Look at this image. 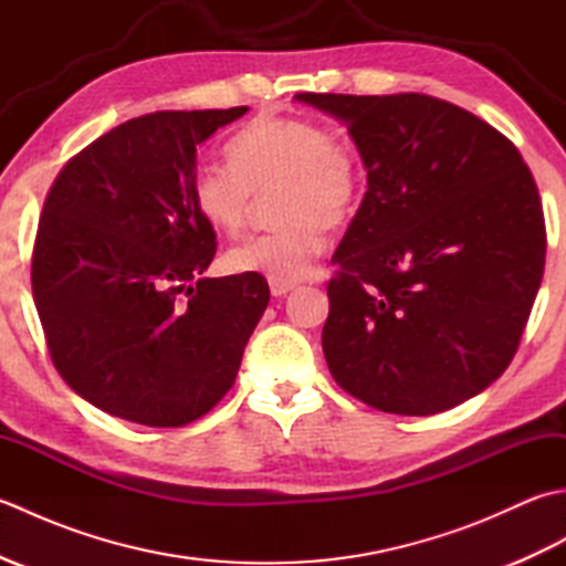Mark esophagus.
I'll return each instance as SVG.
<instances>
[{"label": "esophagus", "mask_w": 566, "mask_h": 566, "mask_svg": "<svg viewBox=\"0 0 566 566\" xmlns=\"http://www.w3.org/2000/svg\"><path fill=\"white\" fill-rule=\"evenodd\" d=\"M294 282H276V280H270V292L272 296H286L292 290H294Z\"/></svg>", "instance_id": "34e87169"}]
</instances>
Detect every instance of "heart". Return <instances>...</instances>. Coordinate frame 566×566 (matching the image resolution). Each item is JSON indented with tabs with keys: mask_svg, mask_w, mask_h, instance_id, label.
I'll list each match as a JSON object with an SVG mask.
<instances>
[{
	"mask_svg": "<svg viewBox=\"0 0 566 566\" xmlns=\"http://www.w3.org/2000/svg\"><path fill=\"white\" fill-rule=\"evenodd\" d=\"M228 165L197 163L189 175V199L216 231L245 226L252 197L276 195V219L284 226L248 235L226 252L233 272L296 282L326 250V228L353 219L365 189L359 153L340 136L304 116H258L228 140Z\"/></svg>",
	"mask_w": 566,
	"mask_h": 566,
	"instance_id": "b5f03b06",
	"label": "heart"
}]
</instances>
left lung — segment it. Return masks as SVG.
<instances>
[{"label":"left lung","mask_w":566,"mask_h":566,"mask_svg":"<svg viewBox=\"0 0 566 566\" xmlns=\"http://www.w3.org/2000/svg\"><path fill=\"white\" fill-rule=\"evenodd\" d=\"M350 130L367 191L333 255L323 355L384 413L430 416L496 381L545 272V213L518 148L428 94H296Z\"/></svg>","instance_id":"obj_1"}]
</instances>
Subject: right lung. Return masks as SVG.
<instances>
[{
  "label": "right lung",
  "mask_w": 566,
  "mask_h": 566,
  "mask_svg": "<svg viewBox=\"0 0 566 566\" xmlns=\"http://www.w3.org/2000/svg\"><path fill=\"white\" fill-rule=\"evenodd\" d=\"M248 106L155 112L112 128L57 172L31 290L60 377L130 423L179 428L231 391L270 302L262 274L201 276L213 226L189 199L197 146Z\"/></svg>",
  "instance_id": "right-lung-1"
}]
</instances>
